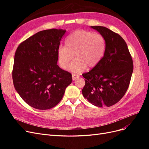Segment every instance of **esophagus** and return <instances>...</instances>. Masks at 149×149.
<instances>
[{"instance_id": "34e87169", "label": "esophagus", "mask_w": 149, "mask_h": 149, "mask_svg": "<svg viewBox=\"0 0 149 149\" xmlns=\"http://www.w3.org/2000/svg\"><path fill=\"white\" fill-rule=\"evenodd\" d=\"M79 77V76L78 74H72V79H73V80H75L77 78H78Z\"/></svg>"}]
</instances>
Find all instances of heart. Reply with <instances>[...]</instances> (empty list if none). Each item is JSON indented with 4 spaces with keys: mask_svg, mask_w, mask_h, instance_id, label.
Returning a JSON list of instances; mask_svg holds the SVG:
<instances>
[{
    "mask_svg": "<svg viewBox=\"0 0 149 149\" xmlns=\"http://www.w3.org/2000/svg\"><path fill=\"white\" fill-rule=\"evenodd\" d=\"M66 47L58 49L59 63L63 68L78 73L87 68L95 67L101 60L106 49L105 39L99 33L87 30H76L70 34L65 41Z\"/></svg>",
    "mask_w": 149,
    "mask_h": 149,
    "instance_id": "1",
    "label": "heart"
}]
</instances>
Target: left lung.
Segmentation results:
<instances>
[{"label": "left lung", "mask_w": 149, "mask_h": 149, "mask_svg": "<svg viewBox=\"0 0 149 149\" xmlns=\"http://www.w3.org/2000/svg\"><path fill=\"white\" fill-rule=\"evenodd\" d=\"M104 38L106 49L100 62L83 74L84 98L102 107L115 104L127 91L133 72V61L127 44L120 36L101 26H90Z\"/></svg>", "instance_id": "left-lung-1"}]
</instances>
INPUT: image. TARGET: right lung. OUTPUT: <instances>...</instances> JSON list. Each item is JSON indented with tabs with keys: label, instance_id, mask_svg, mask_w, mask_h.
Segmentation results:
<instances>
[{
	"label": "right lung",
	"instance_id": "add662e5",
	"mask_svg": "<svg viewBox=\"0 0 149 149\" xmlns=\"http://www.w3.org/2000/svg\"><path fill=\"white\" fill-rule=\"evenodd\" d=\"M65 32L55 29L40 31L20 43L15 53L13 85L22 100L35 109L55 107L72 82L71 74L57 65Z\"/></svg>",
	"mask_w": 149,
	"mask_h": 149
}]
</instances>
